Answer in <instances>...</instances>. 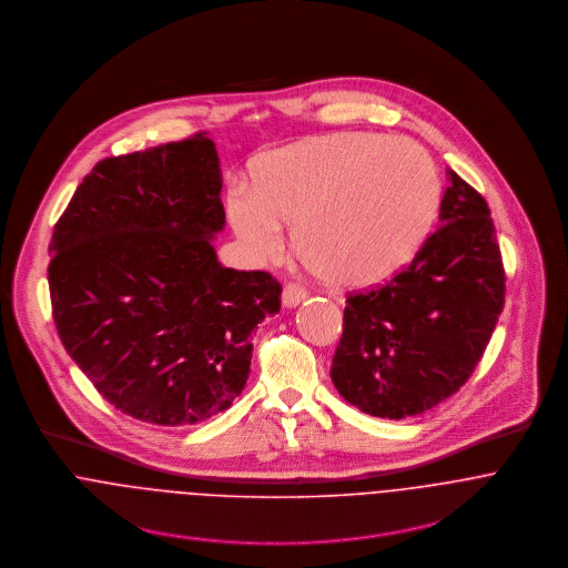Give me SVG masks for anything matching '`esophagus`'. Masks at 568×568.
Here are the masks:
<instances>
[{"instance_id":"1","label":"esophagus","mask_w":568,"mask_h":568,"mask_svg":"<svg viewBox=\"0 0 568 568\" xmlns=\"http://www.w3.org/2000/svg\"><path fill=\"white\" fill-rule=\"evenodd\" d=\"M305 298H307V290H305L303 285H298V283H287V285L283 287V296H281L283 307H287V310L298 307Z\"/></svg>"}]
</instances>
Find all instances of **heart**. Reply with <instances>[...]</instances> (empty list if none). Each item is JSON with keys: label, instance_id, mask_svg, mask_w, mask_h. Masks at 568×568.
Wrapping results in <instances>:
<instances>
[{"label": "heart", "instance_id": "heart-1", "mask_svg": "<svg viewBox=\"0 0 568 568\" xmlns=\"http://www.w3.org/2000/svg\"><path fill=\"white\" fill-rule=\"evenodd\" d=\"M440 197L436 161L420 143L339 132L263 154L254 187L235 183L226 213L254 261L274 258L292 224L294 251L328 283L371 287L420 251Z\"/></svg>", "mask_w": 568, "mask_h": 568}]
</instances>
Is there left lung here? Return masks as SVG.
<instances>
[{
    "mask_svg": "<svg viewBox=\"0 0 568 568\" xmlns=\"http://www.w3.org/2000/svg\"><path fill=\"white\" fill-rule=\"evenodd\" d=\"M440 226L389 283L351 294L331 378L364 414L400 420L455 394L479 364L505 272L486 200L446 170Z\"/></svg>",
    "mask_w": 568,
    "mask_h": 568,
    "instance_id": "left-lung-1",
    "label": "left lung"
}]
</instances>
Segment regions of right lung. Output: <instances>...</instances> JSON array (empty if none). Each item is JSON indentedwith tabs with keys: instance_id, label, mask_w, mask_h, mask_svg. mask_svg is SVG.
I'll return each instance as SVG.
<instances>
[{
	"instance_id": "add662e5",
	"label": "right lung",
	"mask_w": 568,
	"mask_h": 568,
	"mask_svg": "<svg viewBox=\"0 0 568 568\" xmlns=\"http://www.w3.org/2000/svg\"><path fill=\"white\" fill-rule=\"evenodd\" d=\"M222 170L206 132L100 161L50 244L64 351L128 416L185 427L233 405L254 326L281 310L267 272L224 267Z\"/></svg>"
}]
</instances>
